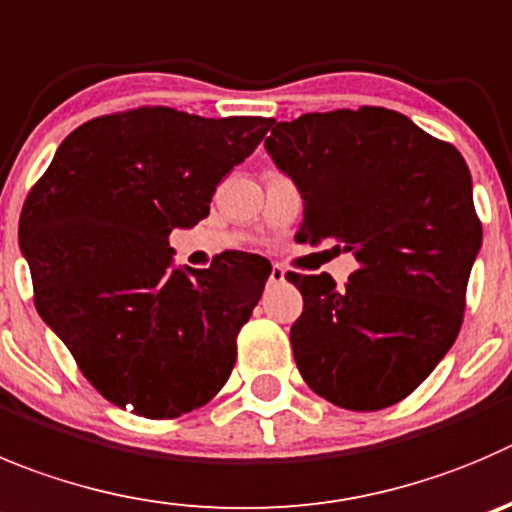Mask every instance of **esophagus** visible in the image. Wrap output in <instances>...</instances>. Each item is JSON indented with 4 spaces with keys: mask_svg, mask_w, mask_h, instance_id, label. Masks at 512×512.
I'll return each mask as SVG.
<instances>
[{
    "mask_svg": "<svg viewBox=\"0 0 512 512\" xmlns=\"http://www.w3.org/2000/svg\"><path fill=\"white\" fill-rule=\"evenodd\" d=\"M284 276H286V269H284V266H279V264H276L274 269H271V276H269V281H271V284H279V281H284Z\"/></svg>",
    "mask_w": 512,
    "mask_h": 512,
    "instance_id": "esophagus-1",
    "label": "esophagus"
}]
</instances>
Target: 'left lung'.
Here are the masks:
<instances>
[{"mask_svg":"<svg viewBox=\"0 0 512 512\" xmlns=\"http://www.w3.org/2000/svg\"><path fill=\"white\" fill-rule=\"evenodd\" d=\"M266 150L304 201L301 243L334 241L359 269L286 279L304 296L291 349L332 405L374 412L415 392L450 352L483 246L472 178L450 143L387 107L269 123Z\"/></svg>","mask_w":512,"mask_h":512,"instance_id":"8db88e82","label":"left lung"}]
</instances>
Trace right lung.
<instances>
[{
  "label": "right lung",
  "mask_w": 512,
  "mask_h": 512,
  "mask_svg": "<svg viewBox=\"0 0 512 512\" xmlns=\"http://www.w3.org/2000/svg\"><path fill=\"white\" fill-rule=\"evenodd\" d=\"M269 118L140 107L72 130L19 218L34 306L113 405L170 420L216 397L271 264L233 251L173 266L168 236L211 211Z\"/></svg>",
  "instance_id": "add662e5"
}]
</instances>
